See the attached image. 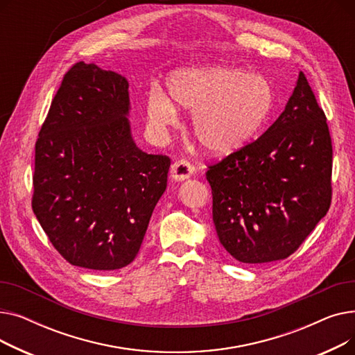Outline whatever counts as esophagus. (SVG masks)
I'll list each match as a JSON object with an SVG mask.
<instances>
[{"label": "esophagus", "mask_w": 355, "mask_h": 355, "mask_svg": "<svg viewBox=\"0 0 355 355\" xmlns=\"http://www.w3.org/2000/svg\"><path fill=\"white\" fill-rule=\"evenodd\" d=\"M196 171V168L191 162H189L187 159H178L173 164L171 168V175L175 181H184L190 178Z\"/></svg>", "instance_id": "1"}]
</instances>
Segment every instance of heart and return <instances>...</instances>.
<instances>
[{"instance_id":"1","label":"heart","mask_w":355,"mask_h":355,"mask_svg":"<svg viewBox=\"0 0 355 355\" xmlns=\"http://www.w3.org/2000/svg\"><path fill=\"white\" fill-rule=\"evenodd\" d=\"M166 89L175 105L193 110L194 137L210 154H229L246 145L273 106L266 78L226 66L174 71ZM171 101L159 89L148 92L146 115L158 134L177 122L178 112Z\"/></svg>"}]
</instances>
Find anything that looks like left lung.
I'll use <instances>...</instances> for the list:
<instances>
[{
  "mask_svg": "<svg viewBox=\"0 0 355 355\" xmlns=\"http://www.w3.org/2000/svg\"><path fill=\"white\" fill-rule=\"evenodd\" d=\"M332 144L301 71L285 110L206 173L220 243L241 263L291 256L331 206Z\"/></svg>",
  "mask_w": 355,
  "mask_h": 355,
  "instance_id": "1",
  "label": "left lung"
}]
</instances>
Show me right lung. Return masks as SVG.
Wrapping results in <instances>:
<instances>
[{
    "label": "right lung",
    "mask_w": 355,
    "mask_h": 355,
    "mask_svg": "<svg viewBox=\"0 0 355 355\" xmlns=\"http://www.w3.org/2000/svg\"><path fill=\"white\" fill-rule=\"evenodd\" d=\"M128 87L115 71L73 64L35 142L33 211L73 266H128L166 189L171 159L135 145Z\"/></svg>",
    "instance_id": "obj_1"
}]
</instances>
